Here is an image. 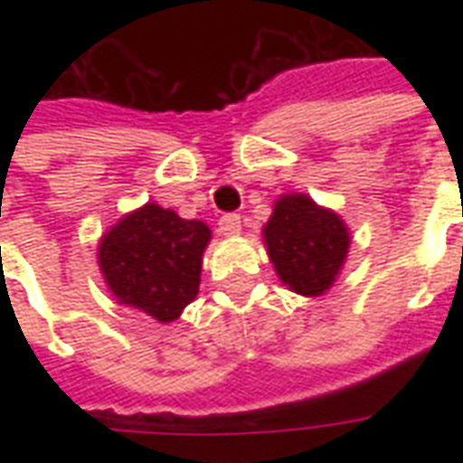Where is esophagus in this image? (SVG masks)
<instances>
[{
    "instance_id": "obj_1",
    "label": "esophagus",
    "mask_w": 463,
    "mask_h": 463,
    "mask_svg": "<svg viewBox=\"0 0 463 463\" xmlns=\"http://www.w3.org/2000/svg\"><path fill=\"white\" fill-rule=\"evenodd\" d=\"M218 231H221L222 235H238V232H241V215H235V213L222 215L221 221H218Z\"/></svg>"
}]
</instances>
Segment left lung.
Here are the masks:
<instances>
[{"label": "left lung", "mask_w": 463, "mask_h": 463, "mask_svg": "<svg viewBox=\"0 0 463 463\" xmlns=\"http://www.w3.org/2000/svg\"><path fill=\"white\" fill-rule=\"evenodd\" d=\"M265 245L280 280L300 295L330 290L349 248L345 222L307 195H285L265 225Z\"/></svg>", "instance_id": "1"}]
</instances>
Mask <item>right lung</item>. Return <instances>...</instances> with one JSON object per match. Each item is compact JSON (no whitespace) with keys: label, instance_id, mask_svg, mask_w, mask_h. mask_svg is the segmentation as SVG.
<instances>
[{"label":"right lung","instance_id":"add662e5","mask_svg":"<svg viewBox=\"0 0 463 463\" xmlns=\"http://www.w3.org/2000/svg\"><path fill=\"white\" fill-rule=\"evenodd\" d=\"M208 241L205 222L183 221L148 203L106 232L99 265L118 302L173 322L198 295Z\"/></svg>","mask_w":463,"mask_h":463}]
</instances>
